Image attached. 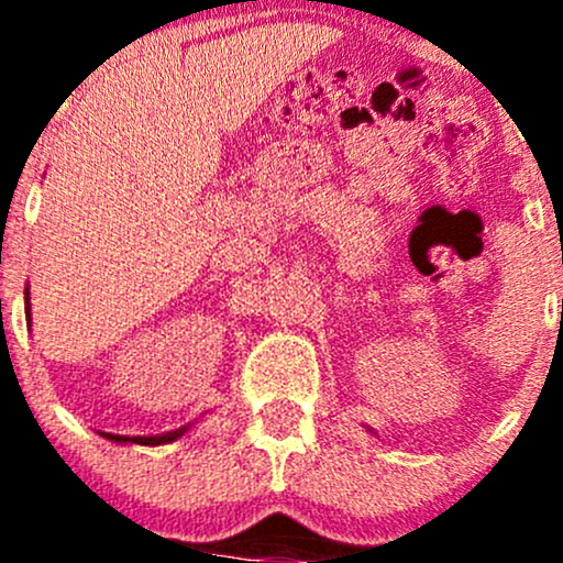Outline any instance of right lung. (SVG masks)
<instances>
[{
  "label": "right lung",
  "mask_w": 563,
  "mask_h": 563,
  "mask_svg": "<svg viewBox=\"0 0 563 563\" xmlns=\"http://www.w3.org/2000/svg\"><path fill=\"white\" fill-rule=\"evenodd\" d=\"M25 318L31 320L29 314V290H25ZM183 434V429L179 431H172V434H164V437H119V434H106L108 439H113V442H134V444H164V442H172V439H177Z\"/></svg>",
  "instance_id": "obj_1"
}]
</instances>
